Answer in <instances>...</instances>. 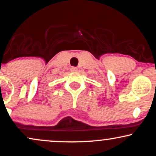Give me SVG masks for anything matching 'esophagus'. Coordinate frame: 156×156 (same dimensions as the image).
Returning <instances> with one entry per match:
<instances>
[{
  "label": "esophagus",
  "instance_id": "34e87169",
  "mask_svg": "<svg viewBox=\"0 0 156 156\" xmlns=\"http://www.w3.org/2000/svg\"><path fill=\"white\" fill-rule=\"evenodd\" d=\"M70 71L71 72H77L78 71V69L76 67H72L70 68Z\"/></svg>",
  "mask_w": 156,
  "mask_h": 156
}]
</instances>
